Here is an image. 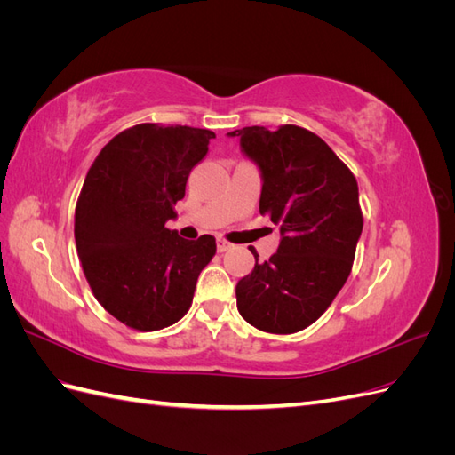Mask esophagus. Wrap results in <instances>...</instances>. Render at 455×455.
I'll return each instance as SVG.
<instances>
[{"instance_id":"esophagus-1","label":"esophagus","mask_w":455,"mask_h":455,"mask_svg":"<svg viewBox=\"0 0 455 455\" xmlns=\"http://www.w3.org/2000/svg\"><path fill=\"white\" fill-rule=\"evenodd\" d=\"M216 249H218V252H226V251L233 249V244H231V243H228L226 239L220 237V239L216 241Z\"/></svg>"}]
</instances>
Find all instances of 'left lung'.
I'll return each instance as SVG.
<instances>
[{
    "instance_id": "1",
    "label": "left lung",
    "mask_w": 455,
    "mask_h": 455,
    "mask_svg": "<svg viewBox=\"0 0 455 455\" xmlns=\"http://www.w3.org/2000/svg\"><path fill=\"white\" fill-rule=\"evenodd\" d=\"M241 151L261 176L259 212L281 229L279 249L256 258L235 288L243 319L271 334L313 324L346 284L363 233L359 186L330 146L307 129L243 127Z\"/></svg>"
}]
</instances>
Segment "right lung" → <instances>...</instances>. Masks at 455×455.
<instances>
[{
	"mask_svg": "<svg viewBox=\"0 0 455 455\" xmlns=\"http://www.w3.org/2000/svg\"><path fill=\"white\" fill-rule=\"evenodd\" d=\"M209 129L142 123L109 140L76 206V246L91 291L117 321L154 332L180 321L216 241L167 229L191 169L209 151Z\"/></svg>",
	"mask_w": 455,
	"mask_h": 455,
	"instance_id": "right-lung-1",
	"label": "right lung"
}]
</instances>
